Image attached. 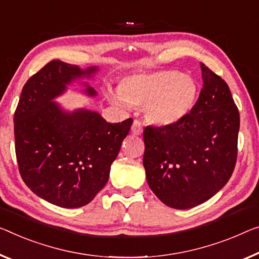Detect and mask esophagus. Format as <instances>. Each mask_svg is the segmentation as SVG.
<instances>
[{"mask_svg":"<svg viewBox=\"0 0 259 259\" xmlns=\"http://www.w3.org/2000/svg\"><path fill=\"white\" fill-rule=\"evenodd\" d=\"M143 132L142 128V124L139 120H134L133 125H132V133L134 135H141Z\"/></svg>","mask_w":259,"mask_h":259,"instance_id":"1","label":"esophagus"}]
</instances>
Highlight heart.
Wrapping results in <instances>:
<instances>
[{
	"instance_id": "1",
	"label": "heart",
	"mask_w": 259,
	"mask_h": 259,
	"mask_svg": "<svg viewBox=\"0 0 259 259\" xmlns=\"http://www.w3.org/2000/svg\"><path fill=\"white\" fill-rule=\"evenodd\" d=\"M106 96L113 104L143 106L150 124L170 126L183 120L192 111L198 97L196 79L178 70L161 69L125 77L119 90L109 89Z\"/></svg>"
}]
</instances>
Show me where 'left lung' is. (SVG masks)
<instances>
[{"mask_svg": "<svg viewBox=\"0 0 259 259\" xmlns=\"http://www.w3.org/2000/svg\"><path fill=\"white\" fill-rule=\"evenodd\" d=\"M200 67L204 84L192 111L177 124L143 131L149 188L176 209L192 208L219 192L237 157V106L224 79Z\"/></svg>", "mask_w": 259, "mask_h": 259, "instance_id": "obj_1", "label": "left lung"}]
</instances>
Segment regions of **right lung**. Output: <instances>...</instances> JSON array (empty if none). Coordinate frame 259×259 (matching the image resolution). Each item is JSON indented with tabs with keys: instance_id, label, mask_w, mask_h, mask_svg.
Here are the masks:
<instances>
[{
	"instance_id": "obj_1",
	"label": "right lung",
	"mask_w": 259,
	"mask_h": 259,
	"mask_svg": "<svg viewBox=\"0 0 259 259\" xmlns=\"http://www.w3.org/2000/svg\"><path fill=\"white\" fill-rule=\"evenodd\" d=\"M97 70L51 61L27 79L15 111V149L23 181L38 197L60 207H82L104 188L133 124L132 118L111 124L87 109L69 112L54 102L71 82ZM85 87L88 96H96L94 88Z\"/></svg>"
}]
</instances>
